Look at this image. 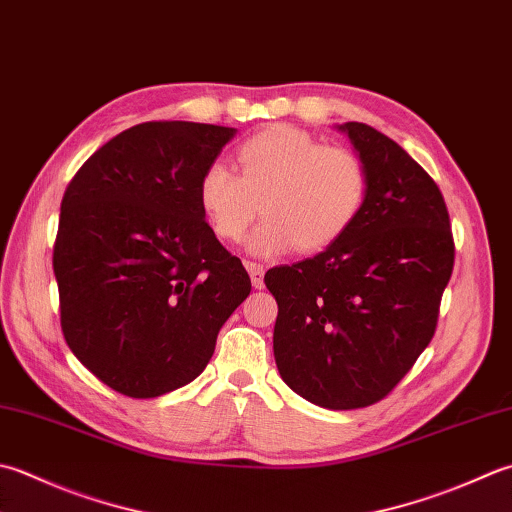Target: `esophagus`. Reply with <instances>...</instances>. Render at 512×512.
<instances>
[{
    "instance_id": "esophagus-1",
    "label": "esophagus",
    "mask_w": 512,
    "mask_h": 512,
    "mask_svg": "<svg viewBox=\"0 0 512 512\" xmlns=\"http://www.w3.org/2000/svg\"><path fill=\"white\" fill-rule=\"evenodd\" d=\"M246 270H248L250 282H253V286L264 288V266L255 264V262H246Z\"/></svg>"
}]
</instances>
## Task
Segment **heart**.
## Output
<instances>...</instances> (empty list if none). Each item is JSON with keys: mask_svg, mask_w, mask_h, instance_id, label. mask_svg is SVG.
Instances as JSON below:
<instances>
[{"mask_svg": "<svg viewBox=\"0 0 512 512\" xmlns=\"http://www.w3.org/2000/svg\"><path fill=\"white\" fill-rule=\"evenodd\" d=\"M237 172L213 162L197 202L217 239L239 242L259 210L248 248L257 255L322 253L342 239L366 204L368 173L355 150L322 144L295 126H268L235 150Z\"/></svg>", "mask_w": 512, "mask_h": 512, "instance_id": "1", "label": "heart"}]
</instances>
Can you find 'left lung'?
Returning a JSON list of instances; mask_svg holds the SVG:
<instances>
[{
  "label": "left lung",
  "mask_w": 512,
  "mask_h": 512,
  "mask_svg": "<svg viewBox=\"0 0 512 512\" xmlns=\"http://www.w3.org/2000/svg\"><path fill=\"white\" fill-rule=\"evenodd\" d=\"M339 130L368 173L362 213L337 244L264 282L279 375L310 404L353 410L384 399L430 344L455 244L442 193L402 146L368 124Z\"/></svg>",
  "instance_id": "8db88e82"
}]
</instances>
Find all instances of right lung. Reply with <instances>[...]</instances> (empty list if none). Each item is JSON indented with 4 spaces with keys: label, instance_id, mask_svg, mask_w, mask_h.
<instances>
[{
    "label": "right lung",
    "instance_id": "1",
    "mask_svg": "<svg viewBox=\"0 0 512 512\" xmlns=\"http://www.w3.org/2000/svg\"><path fill=\"white\" fill-rule=\"evenodd\" d=\"M235 128L144 122L90 155L62 199L53 248L62 333L99 382L148 399L193 382L250 293L197 182Z\"/></svg>",
    "mask_w": 512,
    "mask_h": 512
}]
</instances>
